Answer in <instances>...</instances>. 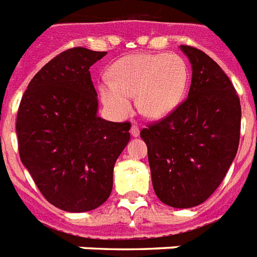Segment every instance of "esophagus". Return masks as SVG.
I'll list each match as a JSON object with an SVG mask.
<instances>
[{
    "label": "esophagus",
    "instance_id": "obj_1",
    "mask_svg": "<svg viewBox=\"0 0 257 257\" xmlns=\"http://www.w3.org/2000/svg\"><path fill=\"white\" fill-rule=\"evenodd\" d=\"M131 135L133 137H139L140 136V128H139V125L133 124L132 128H131Z\"/></svg>",
    "mask_w": 257,
    "mask_h": 257
}]
</instances>
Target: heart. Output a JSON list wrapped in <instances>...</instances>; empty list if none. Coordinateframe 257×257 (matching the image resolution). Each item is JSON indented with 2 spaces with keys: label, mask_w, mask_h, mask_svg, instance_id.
I'll return each instance as SVG.
<instances>
[{
  "label": "heart",
  "mask_w": 257,
  "mask_h": 257,
  "mask_svg": "<svg viewBox=\"0 0 257 257\" xmlns=\"http://www.w3.org/2000/svg\"><path fill=\"white\" fill-rule=\"evenodd\" d=\"M188 68L177 54H129L110 66L109 80L100 84L101 100L114 114L128 116L136 96L139 112L163 118L183 100Z\"/></svg>",
  "instance_id": "heart-1"
}]
</instances>
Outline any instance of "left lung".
I'll use <instances>...</instances> for the list:
<instances>
[{
    "instance_id": "obj_1",
    "label": "left lung",
    "mask_w": 257,
    "mask_h": 257,
    "mask_svg": "<svg viewBox=\"0 0 257 257\" xmlns=\"http://www.w3.org/2000/svg\"><path fill=\"white\" fill-rule=\"evenodd\" d=\"M180 49L192 65L188 97L140 136L157 197L169 207L192 208L217 189L235 159L241 106L231 80L208 54L188 45Z\"/></svg>"
}]
</instances>
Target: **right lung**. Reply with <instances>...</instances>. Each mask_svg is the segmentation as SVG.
Returning a JSON list of instances; mask_svg holds the SVG:
<instances>
[{"mask_svg":"<svg viewBox=\"0 0 257 257\" xmlns=\"http://www.w3.org/2000/svg\"><path fill=\"white\" fill-rule=\"evenodd\" d=\"M105 54L81 46L60 53L32 78L18 108L22 164L62 211H92L108 200L114 163L131 139V122L97 116L89 68Z\"/></svg>","mask_w":257,"mask_h":257,"instance_id":"1","label":"right lung"}]
</instances>
